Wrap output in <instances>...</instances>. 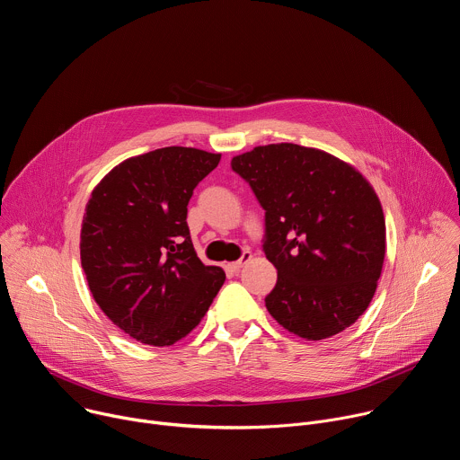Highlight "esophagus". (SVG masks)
Returning a JSON list of instances; mask_svg holds the SVG:
<instances>
[{
  "mask_svg": "<svg viewBox=\"0 0 460 460\" xmlns=\"http://www.w3.org/2000/svg\"><path fill=\"white\" fill-rule=\"evenodd\" d=\"M251 258H252L251 251H243L240 260H236V261H231V264H226V271H229V273H238V271L243 268V264H247V261H249Z\"/></svg>",
  "mask_w": 460,
  "mask_h": 460,
  "instance_id": "obj_1",
  "label": "esophagus"
}]
</instances>
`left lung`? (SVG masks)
Segmentation results:
<instances>
[{"instance_id": "obj_1", "label": "left lung", "mask_w": 460, "mask_h": 460, "mask_svg": "<svg viewBox=\"0 0 460 460\" xmlns=\"http://www.w3.org/2000/svg\"><path fill=\"white\" fill-rule=\"evenodd\" d=\"M231 167L266 211L264 252L279 273L270 314L305 341L344 332L367 309L384 264L385 222L371 183L296 144L254 147Z\"/></svg>"}]
</instances>
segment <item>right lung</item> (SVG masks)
Instances as JSON below:
<instances>
[{"mask_svg": "<svg viewBox=\"0 0 460 460\" xmlns=\"http://www.w3.org/2000/svg\"><path fill=\"white\" fill-rule=\"evenodd\" d=\"M192 147H164L116 165L85 208L80 256L89 289L123 333L172 346L200 323L226 273L196 256L187 204L220 162Z\"/></svg>", "mask_w": 460, "mask_h": 460, "instance_id": "1", "label": "right lung"}]
</instances>
